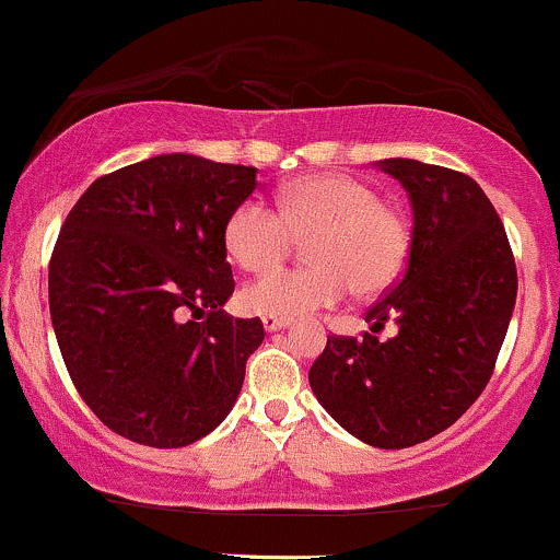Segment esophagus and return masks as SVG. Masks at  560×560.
<instances>
[{"label":"esophagus","mask_w":560,"mask_h":560,"mask_svg":"<svg viewBox=\"0 0 560 560\" xmlns=\"http://www.w3.org/2000/svg\"><path fill=\"white\" fill-rule=\"evenodd\" d=\"M289 324L287 318H276V316H262V329L266 331H279L284 329V326Z\"/></svg>","instance_id":"esophagus-1"}]
</instances>
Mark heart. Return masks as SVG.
Listing matches in <instances>:
<instances>
[{
	"label": "heart",
	"instance_id": "1",
	"mask_svg": "<svg viewBox=\"0 0 560 560\" xmlns=\"http://www.w3.org/2000/svg\"><path fill=\"white\" fill-rule=\"evenodd\" d=\"M279 213L262 199H244L229 215L223 242L236 266L253 273L279 268L298 242L313 266L281 271L242 289L249 313L302 318L337 305L347 289L376 298L400 279L410 258V226L384 205L374 186L345 173H316L284 184Z\"/></svg>",
	"mask_w": 560,
	"mask_h": 560
}]
</instances>
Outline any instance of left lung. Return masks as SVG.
Wrapping results in <instances>:
<instances>
[{
  "label": "left lung",
  "mask_w": 560,
  "mask_h": 560,
  "mask_svg": "<svg viewBox=\"0 0 560 560\" xmlns=\"http://www.w3.org/2000/svg\"><path fill=\"white\" fill-rule=\"evenodd\" d=\"M413 208L402 279L365 311L371 329L326 339L311 365L313 395L358 440L400 450L445 432L490 382L516 305V262L481 186L419 160H382Z\"/></svg>",
  "instance_id": "obj_1"
}]
</instances>
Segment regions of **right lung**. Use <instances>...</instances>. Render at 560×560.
<instances>
[{"instance_id":"1","label":"right lung","mask_w":560,"mask_h":560,"mask_svg":"<svg viewBox=\"0 0 560 560\" xmlns=\"http://www.w3.org/2000/svg\"><path fill=\"white\" fill-rule=\"evenodd\" d=\"M258 168L158 155L105 173L73 205L52 260L49 313L83 402L126 440L184 447L240 397L260 318H234L229 215Z\"/></svg>"}]
</instances>
